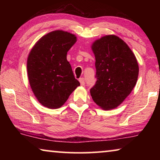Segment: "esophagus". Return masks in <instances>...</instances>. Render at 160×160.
<instances>
[{
	"label": "esophagus",
	"instance_id": "esophagus-1",
	"mask_svg": "<svg viewBox=\"0 0 160 160\" xmlns=\"http://www.w3.org/2000/svg\"><path fill=\"white\" fill-rule=\"evenodd\" d=\"M79 81H80V82L81 84V85H85V78H80V79H79Z\"/></svg>",
	"mask_w": 160,
	"mask_h": 160
}]
</instances>
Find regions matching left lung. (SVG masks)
<instances>
[{
    "label": "left lung",
    "mask_w": 160,
    "mask_h": 160,
    "mask_svg": "<svg viewBox=\"0 0 160 160\" xmlns=\"http://www.w3.org/2000/svg\"><path fill=\"white\" fill-rule=\"evenodd\" d=\"M97 81L90 89L94 102L106 110L117 107L136 85L138 64L125 42L114 35L103 37L93 43Z\"/></svg>",
    "instance_id": "8db88e82"
}]
</instances>
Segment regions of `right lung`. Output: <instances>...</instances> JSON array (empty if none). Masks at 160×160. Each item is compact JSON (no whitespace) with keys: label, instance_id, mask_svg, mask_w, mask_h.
I'll use <instances>...</instances> for the list:
<instances>
[{"label":"right lung","instance_id":"1","mask_svg":"<svg viewBox=\"0 0 160 160\" xmlns=\"http://www.w3.org/2000/svg\"><path fill=\"white\" fill-rule=\"evenodd\" d=\"M75 42L74 34L53 31L42 37L29 53V84L43 106L49 109L61 107L80 85L66 57L67 52Z\"/></svg>","mask_w":160,"mask_h":160}]
</instances>
